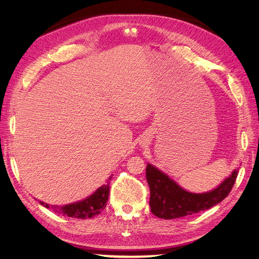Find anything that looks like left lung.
Here are the masks:
<instances>
[{"label": "left lung", "instance_id": "1", "mask_svg": "<svg viewBox=\"0 0 259 259\" xmlns=\"http://www.w3.org/2000/svg\"><path fill=\"white\" fill-rule=\"evenodd\" d=\"M239 170L234 169L214 190L204 193H192L184 190L151 164H147L146 177L150 188L152 214L162 219H174L197 214L222 202L231 191Z\"/></svg>", "mask_w": 259, "mask_h": 259}]
</instances>
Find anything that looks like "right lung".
Segmentation results:
<instances>
[{
	"label": "right lung",
	"instance_id": "obj_1",
	"mask_svg": "<svg viewBox=\"0 0 259 259\" xmlns=\"http://www.w3.org/2000/svg\"><path fill=\"white\" fill-rule=\"evenodd\" d=\"M111 178V176L109 177V180L106 185L99 187L95 192L82 201L71 203V204H67L64 206L50 205L48 203H44L42 201H40V204H42L46 208H51L56 214H62L65 216L67 215L69 217L80 219L92 218L100 214V211H103L107 205L109 191H110L109 184H110Z\"/></svg>",
	"mask_w": 259,
	"mask_h": 259
}]
</instances>
